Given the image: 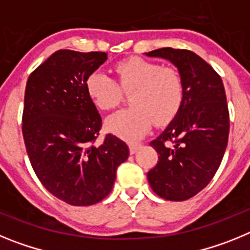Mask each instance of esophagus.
Wrapping results in <instances>:
<instances>
[{"label": "esophagus", "instance_id": "34e87169", "mask_svg": "<svg viewBox=\"0 0 250 250\" xmlns=\"http://www.w3.org/2000/svg\"><path fill=\"white\" fill-rule=\"evenodd\" d=\"M141 147H142L141 143H131V145H129V151H131V153L133 155V153H136Z\"/></svg>", "mask_w": 250, "mask_h": 250}]
</instances>
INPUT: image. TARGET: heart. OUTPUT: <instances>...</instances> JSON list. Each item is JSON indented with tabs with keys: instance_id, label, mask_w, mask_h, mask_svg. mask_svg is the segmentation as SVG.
I'll list each match as a JSON object with an SVG mask.
<instances>
[{
	"instance_id": "heart-1",
	"label": "heart",
	"mask_w": 250,
	"mask_h": 250,
	"mask_svg": "<svg viewBox=\"0 0 250 250\" xmlns=\"http://www.w3.org/2000/svg\"><path fill=\"white\" fill-rule=\"evenodd\" d=\"M119 84L102 71H93L85 80V90L99 109L116 108L123 90L131 94L133 107L114 113L107 127L125 140L142 137L151 128L172 121L185 97V84L179 70L142 58H129L114 65Z\"/></svg>"
}]
</instances>
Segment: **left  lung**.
Listing matches in <instances>:
<instances>
[{
	"label": "left lung",
	"instance_id": "obj_1",
	"mask_svg": "<svg viewBox=\"0 0 250 250\" xmlns=\"http://www.w3.org/2000/svg\"><path fill=\"white\" fill-rule=\"evenodd\" d=\"M146 55L170 60L185 84L179 113L149 143L158 161L147 179L162 199L188 200L211 181L227 148L230 125L224 84L211 65L190 50L162 47ZM170 142L172 146L167 145Z\"/></svg>",
	"mask_w": 250,
	"mask_h": 250
}]
</instances>
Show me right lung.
Instances as JSON below:
<instances>
[{
	"mask_svg": "<svg viewBox=\"0 0 250 250\" xmlns=\"http://www.w3.org/2000/svg\"><path fill=\"white\" fill-rule=\"evenodd\" d=\"M107 54L58 50L30 74L22 134L30 162L49 192L74 206L103 200L129 148L108 133L95 141L102 117L86 94L85 80Z\"/></svg>",
	"mask_w": 250,
	"mask_h": 250,
	"instance_id": "right-lung-1",
	"label": "right lung"
}]
</instances>
